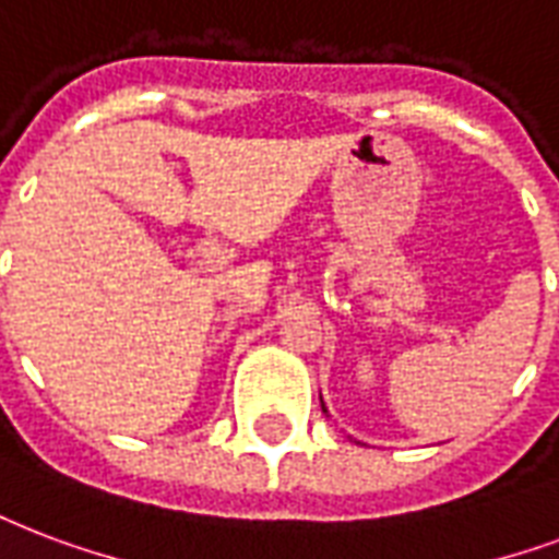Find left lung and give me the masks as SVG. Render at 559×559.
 Listing matches in <instances>:
<instances>
[{"label":"left lung","mask_w":559,"mask_h":559,"mask_svg":"<svg viewBox=\"0 0 559 559\" xmlns=\"http://www.w3.org/2000/svg\"><path fill=\"white\" fill-rule=\"evenodd\" d=\"M319 399H322V395H319ZM322 411H325V404H322Z\"/></svg>","instance_id":"left-lung-1"}]
</instances>
